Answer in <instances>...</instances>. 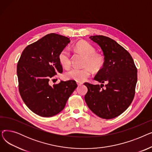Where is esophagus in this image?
<instances>
[{"instance_id": "1", "label": "esophagus", "mask_w": 152, "mask_h": 152, "mask_svg": "<svg viewBox=\"0 0 152 152\" xmlns=\"http://www.w3.org/2000/svg\"><path fill=\"white\" fill-rule=\"evenodd\" d=\"M77 84L78 86H81L83 84V83H80V82H77Z\"/></svg>"}]
</instances>
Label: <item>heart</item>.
I'll return each mask as SVG.
<instances>
[{"instance_id": "b5f03b06", "label": "heart", "mask_w": 152, "mask_h": 152, "mask_svg": "<svg viewBox=\"0 0 152 152\" xmlns=\"http://www.w3.org/2000/svg\"><path fill=\"white\" fill-rule=\"evenodd\" d=\"M75 49L85 56L83 68H73L66 72L65 75L66 79L76 82H83L89 77L92 73V69L94 71H99L104 63V59L100 54L95 53V48L89 43L84 41L77 42ZM59 61L63 67L69 68L71 66V54L67 48L63 49L58 56Z\"/></svg>"}]
</instances>
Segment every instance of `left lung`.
<instances>
[{"label":"left lung","instance_id":"left-lung-1","mask_svg":"<svg viewBox=\"0 0 152 152\" xmlns=\"http://www.w3.org/2000/svg\"><path fill=\"white\" fill-rule=\"evenodd\" d=\"M89 39L100 46L105 61L94 77L102 84L84 83L88 89L84 99L94 114L103 119H112L123 113L132 102L137 70L130 53L113 39L103 36ZM104 82L107 84L103 89Z\"/></svg>","mask_w":152,"mask_h":152}]
</instances>
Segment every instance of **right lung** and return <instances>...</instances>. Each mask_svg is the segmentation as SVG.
Listing matches in <instances>:
<instances>
[{
    "mask_svg": "<svg viewBox=\"0 0 152 152\" xmlns=\"http://www.w3.org/2000/svg\"><path fill=\"white\" fill-rule=\"evenodd\" d=\"M70 42L69 38L49 34L28 45L17 65L19 91L26 105L42 117L57 115L65 108L76 89L75 81H60L53 86L50 79L63 72L59 61L60 52Z\"/></svg>",
    "mask_w": 152,
    "mask_h": 152,
    "instance_id": "add662e5",
    "label": "right lung"
}]
</instances>
